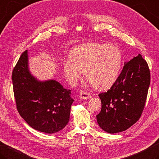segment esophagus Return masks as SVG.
Segmentation results:
<instances>
[{
  "instance_id": "1",
  "label": "esophagus",
  "mask_w": 159,
  "mask_h": 159,
  "mask_svg": "<svg viewBox=\"0 0 159 159\" xmlns=\"http://www.w3.org/2000/svg\"><path fill=\"white\" fill-rule=\"evenodd\" d=\"M79 97L81 99H89L92 97V96L88 92H85V91H81L80 93Z\"/></svg>"
}]
</instances>
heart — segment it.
Wrapping results in <instances>:
<instances>
[{"mask_svg": "<svg viewBox=\"0 0 159 159\" xmlns=\"http://www.w3.org/2000/svg\"><path fill=\"white\" fill-rule=\"evenodd\" d=\"M70 58L63 63L70 81L77 82L84 71L88 81L98 89H107L116 82L123 63L122 52L114 44L83 43L71 49Z\"/></svg>", "mask_w": 159, "mask_h": 159, "instance_id": "1", "label": "heart"}]
</instances>
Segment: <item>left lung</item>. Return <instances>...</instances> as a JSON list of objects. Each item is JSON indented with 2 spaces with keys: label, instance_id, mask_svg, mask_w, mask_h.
I'll list each match as a JSON object with an SVG mask.
<instances>
[{
  "label": "left lung",
  "instance_id": "left-lung-1",
  "mask_svg": "<svg viewBox=\"0 0 159 159\" xmlns=\"http://www.w3.org/2000/svg\"><path fill=\"white\" fill-rule=\"evenodd\" d=\"M150 84V69L141 54L125 63L111 88L98 94L101 110L96 119L101 128L107 133H118L139 120Z\"/></svg>",
  "mask_w": 159,
  "mask_h": 159
}]
</instances>
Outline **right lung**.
Here are the masks:
<instances>
[{
  "label": "right lung",
  "mask_w": 159,
  "mask_h": 159,
  "mask_svg": "<svg viewBox=\"0 0 159 159\" xmlns=\"http://www.w3.org/2000/svg\"><path fill=\"white\" fill-rule=\"evenodd\" d=\"M27 51L12 71L14 94L18 113L33 129L53 134L67 125L74 99L71 90L55 80L40 81L29 70Z\"/></svg>",
  "instance_id": "obj_1"
}]
</instances>
